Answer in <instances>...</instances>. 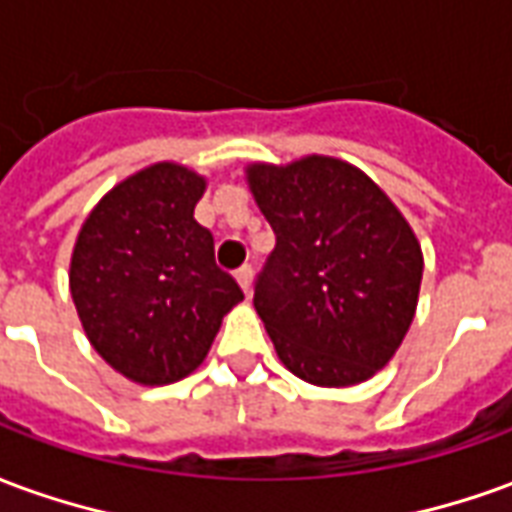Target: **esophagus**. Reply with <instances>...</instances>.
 <instances>
[{"instance_id": "1", "label": "esophagus", "mask_w": 512, "mask_h": 512, "mask_svg": "<svg viewBox=\"0 0 512 512\" xmlns=\"http://www.w3.org/2000/svg\"><path fill=\"white\" fill-rule=\"evenodd\" d=\"M235 279H238V285H241V290H244L246 296L252 293V266H244L235 271Z\"/></svg>"}]
</instances>
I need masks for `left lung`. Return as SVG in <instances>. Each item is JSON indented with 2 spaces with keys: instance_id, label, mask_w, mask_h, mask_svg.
I'll use <instances>...</instances> for the list:
<instances>
[{
  "instance_id": "left-lung-1",
  "label": "left lung",
  "mask_w": 512,
  "mask_h": 512,
  "mask_svg": "<svg viewBox=\"0 0 512 512\" xmlns=\"http://www.w3.org/2000/svg\"><path fill=\"white\" fill-rule=\"evenodd\" d=\"M277 246L255 310L282 365L315 386H354L395 356L417 310L422 249L362 169L329 156L246 169Z\"/></svg>"
}]
</instances>
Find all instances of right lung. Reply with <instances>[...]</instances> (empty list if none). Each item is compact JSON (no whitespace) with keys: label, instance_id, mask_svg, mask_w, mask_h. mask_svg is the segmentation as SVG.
Instances as JSON below:
<instances>
[{"label":"right lung","instance_id":"1","mask_svg":"<svg viewBox=\"0 0 512 512\" xmlns=\"http://www.w3.org/2000/svg\"><path fill=\"white\" fill-rule=\"evenodd\" d=\"M205 178L172 161L117 183L84 219L71 296L87 340L117 373L175 384L202 365L244 293L216 266L213 235L194 219Z\"/></svg>","mask_w":512,"mask_h":512}]
</instances>
